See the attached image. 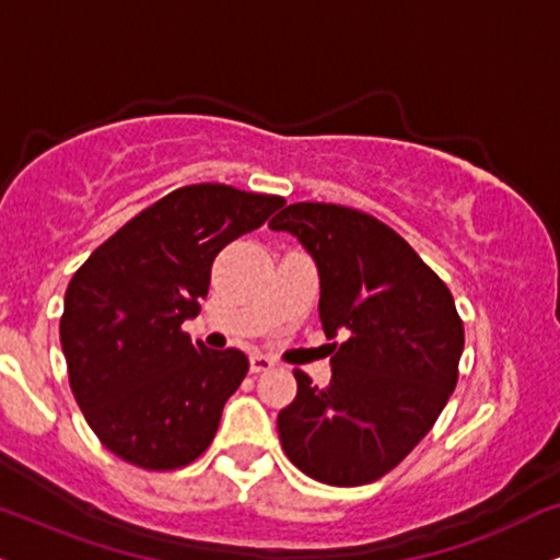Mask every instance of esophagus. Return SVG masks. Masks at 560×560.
I'll use <instances>...</instances> for the list:
<instances>
[{"instance_id":"obj_1","label":"esophagus","mask_w":560,"mask_h":560,"mask_svg":"<svg viewBox=\"0 0 560 560\" xmlns=\"http://www.w3.org/2000/svg\"><path fill=\"white\" fill-rule=\"evenodd\" d=\"M275 369V361L272 358L261 355V353H254L252 355V374H265V371Z\"/></svg>"}]
</instances>
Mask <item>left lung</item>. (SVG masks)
I'll list each match as a JSON object with an SVG mask.
<instances>
[{"instance_id": "1", "label": "left lung", "mask_w": 560, "mask_h": 560, "mask_svg": "<svg viewBox=\"0 0 560 560\" xmlns=\"http://www.w3.org/2000/svg\"><path fill=\"white\" fill-rule=\"evenodd\" d=\"M319 267V316L332 382L293 371L299 392L278 416L280 444L308 478L353 488L384 478L420 444L459 378L465 327L446 282L369 212L295 202L269 220Z\"/></svg>"}]
</instances>
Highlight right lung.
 <instances>
[{"mask_svg": "<svg viewBox=\"0 0 560 560\" xmlns=\"http://www.w3.org/2000/svg\"><path fill=\"white\" fill-rule=\"evenodd\" d=\"M285 199L189 184L144 207L69 280L59 322L69 386L101 444L142 470H178L212 444L248 371L236 348L191 342L220 248Z\"/></svg>", "mask_w": 560, "mask_h": 560, "instance_id": "right-lung-1", "label": "right lung"}]
</instances>
